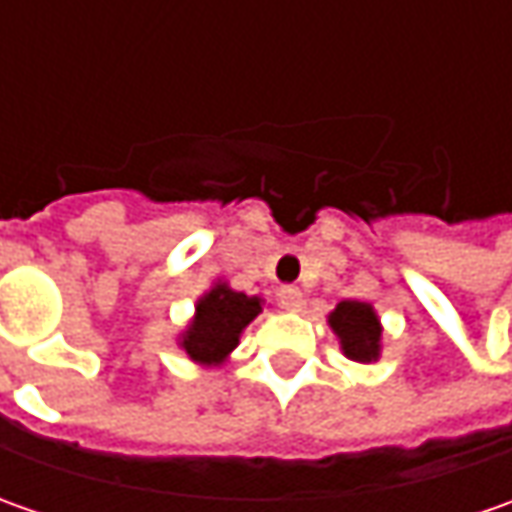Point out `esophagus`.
Returning a JSON list of instances; mask_svg holds the SVG:
<instances>
[{
    "instance_id": "obj_1",
    "label": "esophagus",
    "mask_w": 512,
    "mask_h": 512,
    "mask_svg": "<svg viewBox=\"0 0 512 512\" xmlns=\"http://www.w3.org/2000/svg\"><path fill=\"white\" fill-rule=\"evenodd\" d=\"M279 302H282V307L290 310V313H299V310L305 307V296H302L299 287H282V290H279Z\"/></svg>"
}]
</instances>
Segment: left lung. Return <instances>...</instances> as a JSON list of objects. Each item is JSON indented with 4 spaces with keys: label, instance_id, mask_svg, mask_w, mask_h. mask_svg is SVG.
I'll use <instances>...</instances> for the list:
<instances>
[{
    "label": "left lung",
    "instance_id": "8db88e82",
    "mask_svg": "<svg viewBox=\"0 0 512 512\" xmlns=\"http://www.w3.org/2000/svg\"><path fill=\"white\" fill-rule=\"evenodd\" d=\"M327 325L336 333L339 347L350 362H379L384 327L376 307L359 299H344L327 313Z\"/></svg>",
    "mask_w": 512,
    "mask_h": 512
}]
</instances>
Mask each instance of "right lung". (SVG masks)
<instances>
[{
	"instance_id": "obj_1",
	"label": "right lung",
	"mask_w": 512,
	"mask_h": 512,
	"mask_svg": "<svg viewBox=\"0 0 512 512\" xmlns=\"http://www.w3.org/2000/svg\"><path fill=\"white\" fill-rule=\"evenodd\" d=\"M265 299L247 296L242 290L216 279L205 293L196 299L193 316L179 330L176 344L185 350V356L199 367H222L230 353L239 347L245 327L262 313Z\"/></svg>"
}]
</instances>
